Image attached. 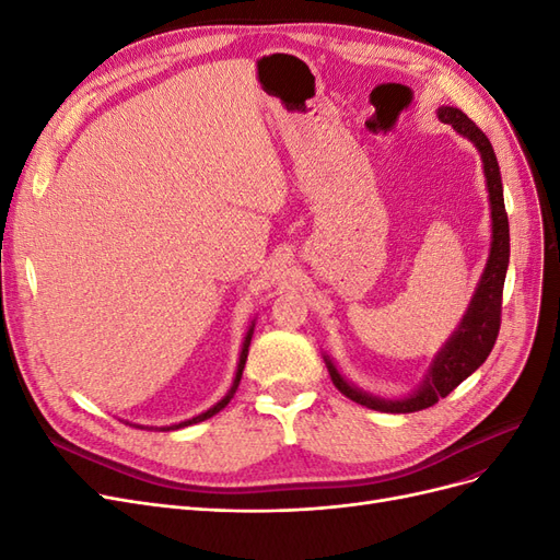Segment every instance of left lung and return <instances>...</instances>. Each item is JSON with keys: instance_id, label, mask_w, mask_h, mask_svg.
I'll list each match as a JSON object with an SVG mask.
<instances>
[{"instance_id": "left-lung-1", "label": "left lung", "mask_w": 560, "mask_h": 560, "mask_svg": "<svg viewBox=\"0 0 560 560\" xmlns=\"http://www.w3.org/2000/svg\"><path fill=\"white\" fill-rule=\"evenodd\" d=\"M436 116L442 118L444 124L453 126V130L460 132L463 138H467L481 154L486 189L490 200V219H493V224H490L493 226V235H490V254L483 268V276L477 284V292H474L469 301L467 313L463 315L460 325H457L446 346L434 354L425 381L420 383L413 395L404 399H381L374 395H366L360 387L350 385L341 374H338V369L331 364V360L325 358L334 385L341 389L348 399L383 413L422 411L428 409V406H434L442 397L451 395L457 385L486 362L500 331L502 287L506 266H510V219H506L504 210L500 165L493 147H490V140L471 118H467V114L455 107H439Z\"/></svg>"}]
</instances>
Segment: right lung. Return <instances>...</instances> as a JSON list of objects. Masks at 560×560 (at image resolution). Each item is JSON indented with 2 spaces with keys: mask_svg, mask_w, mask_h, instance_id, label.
<instances>
[{
  "mask_svg": "<svg viewBox=\"0 0 560 560\" xmlns=\"http://www.w3.org/2000/svg\"><path fill=\"white\" fill-rule=\"evenodd\" d=\"M252 331H254V325L249 327V331H247V336H245V343H243V350H241V360H238V369H235V378H233V385H231V389L226 393V397L224 399H219L212 409H208L206 413H200V416H196V418H189V420H184V422H177V425H171V428H161V430H179V428H186V425H196V422H202V420H208V418H212L214 413H219L224 409V406L231 401V397L235 395V389H238V383H241V378H243V369H245V360H247V350H249V341H252Z\"/></svg>",
  "mask_w": 560,
  "mask_h": 560,
  "instance_id": "1",
  "label": "right lung"
}]
</instances>
